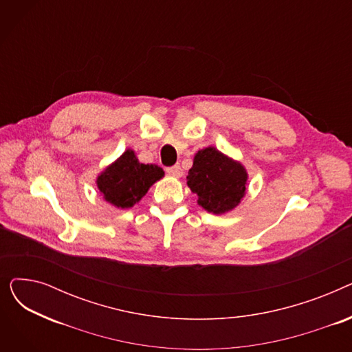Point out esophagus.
Wrapping results in <instances>:
<instances>
[{"label": "esophagus", "mask_w": 352, "mask_h": 352, "mask_svg": "<svg viewBox=\"0 0 352 352\" xmlns=\"http://www.w3.org/2000/svg\"><path fill=\"white\" fill-rule=\"evenodd\" d=\"M166 174L173 178H179L182 175V170H181V166L177 164L174 166H170V168H166Z\"/></svg>", "instance_id": "1"}]
</instances>
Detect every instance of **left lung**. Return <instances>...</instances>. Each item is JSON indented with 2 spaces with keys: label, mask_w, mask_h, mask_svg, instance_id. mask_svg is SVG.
Instances as JSON below:
<instances>
[{
  "label": "left lung",
  "mask_w": 352,
  "mask_h": 352,
  "mask_svg": "<svg viewBox=\"0 0 352 352\" xmlns=\"http://www.w3.org/2000/svg\"><path fill=\"white\" fill-rule=\"evenodd\" d=\"M248 173L245 166L215 146L197 151L187 184L197 195L198 206L221 215L232 211L245 197Z\"/></svg>",
  "instance_id": "8db88e82"
}]
</instances>
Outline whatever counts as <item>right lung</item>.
I'll list each match as a JSON object with an SVG mask.
<instances>
[{
  "mask_svg": "<svg viewBox=\"0 0 352 352\" xmlns=\"http://www.w3.org/2000/svg\"><path fill=\"white\" fill-rule=\"evenodd\" d=\"M164 177V170L155 164H142L131 148L125 150L114 162L107 165L97 177V187L102 198L116 208L126 210Z\"/></svg>",
  "mask_w": 352,
  "mask_h": 352,
  "instance_id": "right-lung-1",
  "label": "right lung"
}]
</instances>
